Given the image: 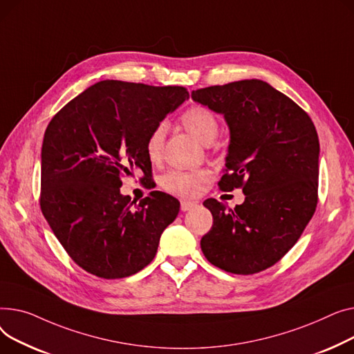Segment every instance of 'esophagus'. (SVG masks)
I'll return each mask as SVG.
<instances>
[{"label": "esophagus", "instance_id": "34e87169", "mask_svg": "<svg viewBox=\"0 0 354 354\" xmlns=\"http://www.w3.org/2000/svg\"><path fill=\"white\" fill-rule=\"evenodd\" d=\"M194 205H196L194 201H185V200H183L181 201V212H189V210L193 209Z\"/></svg>", "mask_w": 354, "mask_h": 354}]
</instances>
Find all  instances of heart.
I'll list each match as a JSON object with an SVG mask.
<instances>
[{
	"label": "heart",
	"mask_w": 354,
	"mask_h": 354,
	"mask_svg": "<svg viewBox=\"0 0 354 354\" xmlns=\"http://www.w3.org/2000/svg\"><path fill=\"white\" fill-rule=\"evenodd\" d=\"M181 126L189 131L197 141L204 145H210L218 136L220 121L218 117L204 106H193L185 110L180 118ZM165 138V126L158 124L145 140V156L156 164L161 160L162 145ZM210 180L209 171H169L161 178V185L165 192L181 197H193L203 190V185Z\"/></svg>",
	"instance_id": "b5f03b06"
}]
</instances>
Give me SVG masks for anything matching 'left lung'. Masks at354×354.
<instances>
[{"instance_id":"1","label":"left lung","mask_w":354,"mask_h":354,"mask_svg":"<svg viewBox=\"0 0 354 354\" xmlns=\"http://www.w3.org/2000/svg\"><path fill=\"white\" fill-rule=\"evenodd\" d=\"M196 102L223 114L230 129L223 192L243 189L234 210L216 198L203 236V254L233 274H254L292 248L317 205L319 137L297 104L261 80H241L192 93Z\"/></svg>"}]
</instances>
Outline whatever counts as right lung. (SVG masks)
Here are the masks:
<instances>
[{
  "label": "right lung",
  "mask_w": 354,
  "mask_h": 354,
  "mask_svg": "<svg viewBox=\"0 0 354 354\" xmlns=\"http://www.w3.org/2000/svg\"><path fill=\"white\" fill-rule=\"evenodd\" d=\"M189 98L184 87L100 81L50 121L41 149L39 205L68 256L101 279H122L150 264L180 203L151 192L122 196L124 176L147 178L145 140Z\"/></svg>",
  "instance_id": "add662e5"
}]
</instances>
